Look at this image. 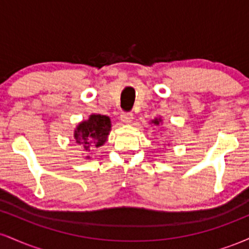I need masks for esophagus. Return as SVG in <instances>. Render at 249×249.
Returning <instances> with one entry per match:
<instances>
[{
    "instance_id": "obj_1",
    "label": "esophagus",
    "mask_w": 249,
    "mask_h": 249,
    "mask_svg": "<svg viewBox=\"0 0 249 249\" xmlns=\"http://www.w3.org/2000/svg\"><path fill=\"white\" fill-rule=\"evenodd\" d=\"M132 119H133L132 112H122L121 121L123 123H125V124H128V123L132 122Z\"/></svg>"
}]
</instances>
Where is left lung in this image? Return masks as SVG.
I'll use <instances>...</instances> for the list:
<instances>
[{"label":"left lung","instance_id":"left-lung-1","mask_svg":"<svg viewBox=\"0 0 249 249\" xmlns=\"http://www.w3.org/2000/svg\"><path fill=\"white\" fill-rule=\"evenodd\" d=\"M159 122H160V119H159V121H158V119H154V121H153L154 124H159Z\"/></svg>","mask_w":249,"mask_h":249}]
</instances>
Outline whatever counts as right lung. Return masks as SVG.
<instances>
[{"mask_svg": "<svg viewBox=\"0 0 249 249\" xmlns=\"http://www.w3.org/2000/svg\"><path fill=\"white\" fill-rule=\"evenodd\" d=\"M111 130L110 118L102 115H91L88 121L82 122L75 131V139L85 152H90L107 142Z\"/></svg>", "mask_w": 249, "mask_h": 249, "instance_id": "obj_1", "label": "right lung"}]
</instances>
